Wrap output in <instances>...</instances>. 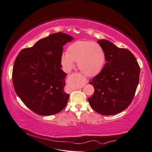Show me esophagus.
Listing matches in <instances>:
<instances>
[{
  "label": "esophagus",
  "mask_w": 152,
  "mask_h": 152,
  "mask_svg": "<svg viewBox=\"0 0 152 152\" xmlns=\"http://www.w3.org/2000/svg\"><path fill=\"white\" fill-rule=\"evenodd\" d=\"M69 80L70 82L74 83V84L78 88H83L87 83V80L83 77L82 75H80L78 73H72L69 75Z\"/></svg>",
  "instance_id": "1"
}]
</instances>
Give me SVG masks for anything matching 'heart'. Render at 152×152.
I'll use <instances>...</instances> for the list:
<instances>
[{"instance_id":"1","label":"heart","mask_w":152,"mask_h":152,"mask_svg":"<svg viewBox=\"0 0 152 152\" xmlns=\"http://www.w3.org/2000/svg\"><path fill=\"white\" fill-rule=\"evenodd\" d=\"M105 60L106 53L101 45L86 40H78L70 44L66 53L61 56V63L64 69L70 70L76 61L80 70L88 76H96L101 72Z\"/></svg>"}]
</instances>
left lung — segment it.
I'll return each instance as SVG.
<instances>
[{"instance_id": "left-lung-1", "label": "left lung", "mask_w": 152, "mask_h": 152, "mask_svg": "<svg viewBox=\"0 0 152 152\" xmlns=\"http://www.w3.org/2000/svg\"><path fill=\"white\" fill-rule=\"evenodd\" d=\"M97 42L105 51L106 63L101 72L89 80L95 91L88 101L100 114H117L133 101L139 82L140 66L129 50L104 39Z\"/></svg>"}]
</instances>
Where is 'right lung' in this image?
<instances>
[{
	"label": "right lung",
	"mask_w": 152,
	"mask_h": 152,
	"mask_svg": "<svg viewBox=\"0 0 152 152\" xmlns=\"http://www.w3.org/2000/svg\"><path fill=\"white\" fill-rule=\"evenodd\" d=\"M73 38L57 33L25 48L12 70L14 89L25 106L40 115L57 114L65 108L69 95L64 91L66 74L61 68L63 46Z\"/></svg>",
	"instance_id": "obj_1"
}]
</instances>
